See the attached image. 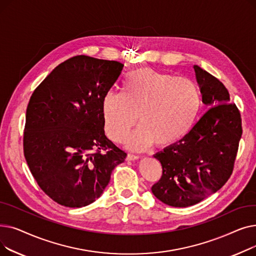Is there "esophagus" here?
Returning <instances> with one entry per match:
<instances>
[{
  "label": "esophagus",
  "mask_w": 256,
  "mask_h": 256,
  "mask_svg": "<svg viewBox=\"0 0 256 256\" xmlns=\"http://www.w3.org/2000/svg\"><path fill=\"white\" fill-rule=\"evenodd\" d=\"M140 156H137V154H128V156H126V160H139Z\"/></svg>",
  "instance_id": "esophagus-1"
}]
</instances>
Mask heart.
<instances>
[{
  "instance_id": "1",
  "label": "heart",
  "mask_w": 256,
  "mask_h": 256,
  "mask_svg": "<svg viewBox=\"0 0 256 256\" xmlns=\"http://www.w3.org/2000/svg\"><path fill=\"white\" fill-rule=\"evenodd\" d=\"M122 92L108 91L102 111L104 132L115 142L124 141L132 128L141 126L126 140L132 150L152 144L168 147L182 140L198 115L201 98L190 80L141 68L124 82Z\"/></svg>"
}]
</instances>
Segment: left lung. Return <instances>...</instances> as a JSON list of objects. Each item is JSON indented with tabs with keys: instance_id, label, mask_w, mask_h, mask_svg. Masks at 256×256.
Here are the masks:
<instances>
[{
	"instance_id": "left-lung-1",
	"label": "left lung",
	"mask_w": 256,
	"mask_h": 256,
	"mask_svg": "<svg viewBox=\"0 0 256 256\" xmlns=\"http://www.w3.org/2000/svg\"><path fill=\"white\" fill-rule=\"evenodd\" d=\"M194 70L210 109L182 140L154 156L163 174L152 191L174 208L194 206L221 189L232 174L243 132L240 113L223 83L198 65Z\"/></svg>"
}]
</instances>
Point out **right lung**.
Here are the masks:
<instances>
[{
    "mask_svg": "<svg viewBox=\"0 0 256 256\" xmlns=\"http://www.w3.org/2000/svg\"><path fill=\"white\" fill-rule=\"evenodd\" d=\"M124 64L74 56L34 90L26 113L24 154L38 186L55 202L82 208L104 192L126 154L104 135L102 104Z\"/></svg>",
    "mask_w": 256,
    "mask_h": 256,
    "instance_id": "right-lung-1",
    "label": "right lung"
}]
</instances>
